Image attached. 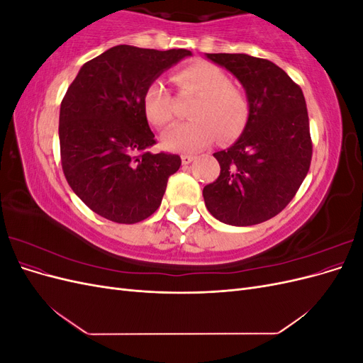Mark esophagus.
<instances>
[{
    "instance_id": "1",
    "label": "esophagus",
    "mask_w": 363,
    "mask_h": 363,
    "mask_svg": "<svg viewBox=\"0 0 363 363\" xmlns=\"http://www.w3.org/2000/svg\"><path fill=\"white\" fill-rule=\"evenodd\" d=\"M195 160V156H189V155H183L182 156V163L183 164H189L191 162H194Z\"/></svg>"
}]
</instances>
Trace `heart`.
Returning a JSON list of instances; mask_svg holds the SVG:
<instances>
[{"label":"heart","instance_id":"heart-1","mask_svg":"<svg viewBox=\"0 0 363 363\" xmlns=\"http://www.w3.org/2000/svg\"><path fill=\"white\" fill-rule=\"evenodd\" d=\"M174 82L183 92L196 95L186 123L174 125L162 136L164 150L196 152L215 138H236L247 125L250 104L247 95L230 84L228 75L213 63L195 62L175 72ZM144 112L152 125L164 127L174 118L172 96L163 82L155 80L144 94Z\"/></svg>","mask_w":363,"mask_h":363}]
</instances>
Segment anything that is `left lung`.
I'll return each mask as SVG.
<instances>
[{
	"label": "left lung",
	"mask_w": 363,
	"mask_h": 363,
	"mask_svg": "<svg viewBox=\"0 0 363 363\" xmlns=\"http://www.w3.org/2000/svg\"><path fill=\"white\" fill-rule=\"evenodd\" d=\"M206 57L244 86L250 116L235 144L213 155L221 172L204 186V203L224 224H260L289 204L309 171L312 140L304 95L267 59L227 52Z\"/></svg>",
	"instance_id": "1"
}]
</instances>
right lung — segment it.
I'll return each mask as SVG.
<instances>
[{
	"label": "right lung",
	"mask_w": 363,
	"mask_h": 363,
	"mask_svg": "<svg viewBox=\"0 0 363 363\" xmlns=\"http://www.w3.org/2000/svg\"><path fill=\"white\" fill-rule=\"evenodd\" d=\"M189 56L188 50L116 45L86 62L68 87L59 118L63 174L75 195L108 221L135 224L155 213L180 168V156L147 151L156 140L144 94Z\"/></svg>",
	"instance_id": "1"
}]
</instances>
